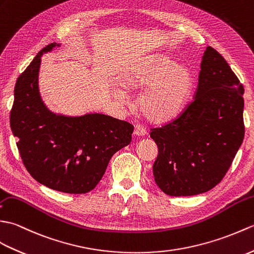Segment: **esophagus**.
<instances>
[{"mask_svg": "<svg viewBox=\"0 0 254 254\" xmlns=\"http://www.w3.org/2000/svg\"><path fill=\"white\" fill-rule=\"evenodd\" d=\"M133 134L136 137H143V136H145V134H146V131H145V129L142 126L137 125L136 127H134Z\"/></svg>", "mask_w": 254, "mask_h": 254, "instance_id": "esophagus-1", "label": "esophagus"}]
</instances>
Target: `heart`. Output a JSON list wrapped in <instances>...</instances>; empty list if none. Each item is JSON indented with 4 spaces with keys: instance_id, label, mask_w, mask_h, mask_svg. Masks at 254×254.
I'll use <instances>...</instances> for the list:
<instances>
[{
    "instance_id": "b5f03b06",
    "label": "heart",
    "mask_w": 254,
    "mask_h": 254,
    "mask_svg": "<svg viewBox=\"0 0 254 254\" xmlns=\"http://www.w3.org/2000/svg\"><path fill=\"white\" fill-rule=\"evenodd\" d=\"M194 77L188 67L166 54L146 56L123 77L122 86L127 91H142L138 106L141 114L153 124L174 120L187 103L193 89ZM114 95L125 102L128 95L121 89Z\"/></svg>"
}]
</instances>
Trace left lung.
I'll return each mask as SVG.
<instances>
[{
  "instance_id": "left-lung-1",
  "label": "left lung",
  "mask_w": 254,
  "mask_h": 254,
  "mask_svg": "<svg viewBox=\"0 0 254 254\" xmlns=\"http://www.w3.org/2000/svg\"><path fill=\"white\" fill-rule=\"evenodd\" d=\"M244 93L227 62L207 47L193 101L150 133L159 148L153 175L163 192L200 194L221 182L244 141Z\"/></svg>"
}]
</instances>
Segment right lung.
Returning <instances> with one entry per match:
<instances>
[{"mask_svg":"<svg viewBox=\"0 0 254 254\" xmlns=\"http://www.w3.org/2000/svg\"><path fill=\"white\" fill-rule=\"evenodd\" d=\"M43 48L18 77L10 111V128L27 171L38 183L65 193L95 188L111 157L131 141L133 126L99 113L56 114L39 91L41 56L60 47Z\"/></svg>","mask_w":254,"mask_h":254,"instance_id":"right-lung-1","label":"right lung"}]
</instances>
